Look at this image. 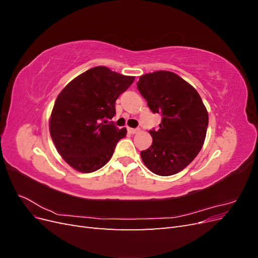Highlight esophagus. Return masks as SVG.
Here are the masks:
<instances>
[{
  "label": "esophagus",
  "mask_w": 258,
  "mask_h": 258,
  "mask_svg": "<svg viewBox=\"0 0 258 258\" xmlns=\"http://www.w3.org/2000/svg\"><path fill=\"white\" fill-rule=\"evenodd\" d=\"M127 130H128V132L129 134H131V135H135V134H138V132L140 131L139 129H134V128H127Z\"/></svg>",
  "instance_id": "obj_1"
}]
</instances>
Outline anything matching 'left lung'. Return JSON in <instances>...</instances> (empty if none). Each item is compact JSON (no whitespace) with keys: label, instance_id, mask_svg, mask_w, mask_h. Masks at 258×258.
I'll list each match as a JSON object with an SVG mask.
<instances>
[{"label":"left lung","instance_id":"1","mask_svg":"<svg viewBox=\"0 0 258 258\" xmlns=\"http://www.w3.org/2000/svg\"><path fill=\"white\" fill-rule=\"evenodd\" d=\"M138 89L154 113L161 114L157 131L151 130L152 145L141 152L153 173H178L196 158L207 136L209 114L197 90L181 76L156 71L140 76Z\"/></svg>","mask_w":258,"mask_h":258}]
</instances>
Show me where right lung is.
<instances>
[{
	"mask_svg": "<svg viewBox=\"0 0 258 258\" xmlns=\"http://www.w3.org/2000/svg\"><path fill=\"white\" fill-rule=\"evenodd\" d=\"M135 76L95 67L76 76L58 95L49 118V132L58 153L79 172L90 173L112 158L126 128L107 124L115 102Z\"/></svg>",
	"mask_w": 258,
	"mask_h": 258,
	"instance_id": "add662e5",
	"label": "right lung"
}]
</instances>
